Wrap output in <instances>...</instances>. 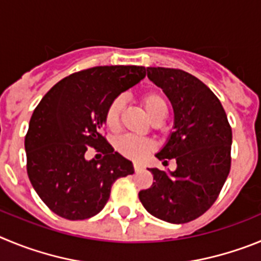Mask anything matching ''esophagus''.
<instances>
[{
  "label": "esophagus",
  "mask_w": 261,
  "mask_h": 261,
  "mask_svg": "<svg viewBox=\"0 0 261 261\" xmlns=\"http://www.w3.org/2000/svg\"><path fill=\"white\" fill-rule=\"evenodd\" d=\"M134 169H135V171H140L143 169V165L139 163H134Z\"/></svg>",
  "instance_id": "34e87169"
}]
</instances>
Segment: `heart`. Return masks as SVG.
Returning <instances> with one entry per match:
<instances>
[{
  "instance_id": "b5f03b06",
  "label": "heart",
  "mask_w": 261,
  "mask_h": 261,
  "mask_svg": "<svg viewBox=\"0 0 261 261\" xmlns=\"http://www.w3.org/2000/svg\"><path fill=\"white\" fill-rule=\"evenodd\" d=\"M142 105L144 108L145 113L148 117L154 121V119L164 118L166 116V107L165 98L160 93L156 92H147L142 96ZM123 107V101L122 98H116L110 102L108 107L107 112H105V125L109 130H117L119 125V116H121V110ZM117 151L122 154V156L128 157V159L140 160L151 151L152 143L149 140L140 139V138H135V136L126 135L118 142L116 143Z\"/></svg>"
}]
</instances>
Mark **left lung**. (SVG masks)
Instances as JSON below:
<instances>
[{"mask_svg": "<svg viewBox=\"0 0 261 261\" xmlns=\"http://www.w3.org/2000/svg\"><path fill=\"white\" fill-rule=\"evenodd\" d=\"M147 75L174 110L173 133L156 157L174 159L177 169L148 168L154 182L139 199L154 217L186 224L210 210L229 175L231 127L217 96L194 75L166 67H147Z\"/></svg>", "mask_w": 261, "mask_h": 261, "instance_id": "left-lung-1", "label": "left lung"}]
</instances>
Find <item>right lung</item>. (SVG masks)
Here are the masks:
<instances>
[{
  "mask_svg": "<svg viewBox=\"0 0 261 261\" xmlns=\"http://www.w3.org/2000/svg\"><path fill=\"white\" fill-rule=\"evenodd\" d=\"M145 76L143 66H96L51 87L34 110L24 139L27 174L51 212L67 220L97 215L112 185L134 173L130 160L101 135L105 112L117 96ZM103 152L86 160V148Z\"/></svg>",
  "mask_w": 261,
  "mask_h": 261,
  "instance_id": "1",
  "label": "right lung"
}]
</instances>
